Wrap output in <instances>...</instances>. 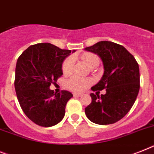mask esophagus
<instances>
[{
	"label": "esophagus",
	"mask_w": 154,
	"mask_h": 154,
	"mask_svg": "<svg viewBox=\"0 0 154 154\" xmlns=\"http://www.w3.org/2000/svg\"><path fill=\"white\" fill-rule=\"evenodd\" d=\"M73 95L76 97H81V95H82V94H80V93H74V94H73Z\"/></svg>",
	"instance_id": "1"
}]
</instances>
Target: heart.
I'll use <instances>...</instances> for the list:
<instances>
[{
	"mask_svg": "<svg viewBox=\"0 0 154 154\" xmlns=\"http://www.w3.org/2000/svg\"><path fill=\"white\" fill-rule=\"evenodd\" d=\"M81 59L85 62L89 67L94 68L99 66L100 59L99 56L93 53L86 52L81 55ZM73 59L72 57H68L64 60L62 66V70L65 75L70 74L73 70ZM91 81L88 78H83L78 76H73L67 81V86L73 91H83L89 85H91Z\"/></svg>",
	"mask_w": 154,
	"mask_h": 154,
	"instance_id": "heart-1",
	"label": "heart"
}]
</instances>
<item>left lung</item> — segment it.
I'll return each instance as SVG.
<instances>
[{
	"label": "left lung",
	"instance_id": "8db88e82",
	"mask_svg": "<svg viewBox=\"0 0 154 154\" xmlns=\"http://www.w3.org/2000/svg\"><path fill=\"white\" fill-rule=\"evenodd\" d=\"M101 58L104 73L91 90L102 91L99 96L91 93V103L85 108L88 118L97 125L116 123L123 118L135 102L140 88L139 64L122 45L103 41L85 48Z\"/></svg>",
	"mask_w": 154,
	"mask_h": 154
}]
</instances>
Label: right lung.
<instances>
[{"label":"right lung","instance_id":"right-lung-1","mask_svg":"<svg viewBox=\"0 0 154 154\" xmlns=\"http://www.w3.org/2000/svg\"><path fill=\"white\" fill-rule=\"evenodd\" d=\"M70 53L50 43H40L29 46L18 59L15 92L24 113L36 125L51 127L64 117L73 95L64 90L55 93L49 87L63 75L62 64Z\"/></svg>","mask_w":154,"mask_h":154}]
</instances>
